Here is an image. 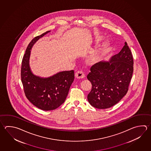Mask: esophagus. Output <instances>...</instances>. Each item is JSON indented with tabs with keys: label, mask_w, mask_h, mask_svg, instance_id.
<instances>
[{
	"label": "esophagus",
	"mask_w": 151,
	"mask_h": 151,
	"mask_svg": "<svg viewBox=\"0 0 151 151\" xmlns=\"http://www.w3.org/2000/svg\"><path fill=\"white\" fill-rule=\"evenodd\" d=\"M75 77L77 79H81L85 77V75L82 71H78L75 73Z\"/></svg>",
	"instance_id": "1"
}]
</instances>
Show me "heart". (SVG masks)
<instances>
[{
  "instance_id": "heart-1",
  "label": "heart",
  "mask_w": 151,
  "mask_h": 151,
  "mask_svg": "<svg viewBox=\"0 0 151 151\" xmlns=\"http://www.w3.org/2000/svg\"><path fill=\"white\" fill-rule=\"evenodd\" d=\"M108 46V43L107 42L105 43L103 45V48H106ZM100 51H98L94 54H92L90 57L88 58V63L90 65H94L95 63H98V61L100 59Z\"/></svg>"
}]
</instances>
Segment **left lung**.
<instances>
[{
    "label": "left lung",
    "instance_id": "left-lung-1",
    "mask_svg": "<svg viewBox=\"0 0 151 151\" xmlns=\"http://www.w3.org/2000/svg\"><path fill=\"white\" fill-rule=\"evenodd\" d=\"M134 59L127 42L109 61L92 65L87 76L92 84L88 95L91 106L98 109L110 108L127 94L134 71Z\"/></svg>",
    "mask_w": 151,
    "mask_h": 151
}]
</instances>
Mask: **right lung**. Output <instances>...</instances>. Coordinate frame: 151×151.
<instances>
[{
	"label": "right lung",
	"instance_id": "add662e5",
	"mask_svg": "<svg viewBox=\"0 0 151 151\" xmlns=\"http://www.w3.org/2000/svg\"><path fill=\"white\" fill-rule=\"evenodd\" d=\"M50 31L35 37L29 44L22 61L21 77L26 97L31 103L44 111L58 108L65 102L74 80V71H63L48 78L32 73L29 66L30 50L40 38Z\"/></svg>",
	"mask_w": 151,
	"mask_h": 151
}]
</instances>
